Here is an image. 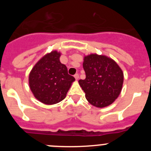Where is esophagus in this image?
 I'll return each mask as SVG.
<instances>
[{
	"instance_id": "1",
	"label": "esophagus",
	"mask_w": 151,
	"mask_h": 151,
	"mask_svg": "<svg viewBox=\"0 0 151 151\" xmlns=\"http://www.w3.org/2000/svg\"><path fill=\"white\" fill-rule=\"evenodd\" d=\"M75 78H76V80H78V78H79V76H78V74H76L74 76Z\"/></svg>"
}]
</instances>
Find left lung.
I'll list each match as a JSON object with an SVG mask.
<instances>
[{
  "mask_svg": "<svg viewBox=\"0 0 151 151\" xmlns=\"http://www.w3.org/2000/svg\"><path fill=\"white\" fill-rule=\"evenodd\" d=\"M83 68L86 78L80 79L78 84L87 101L99 108L112 104L122 88V69L112 58L97 54L84 57Z\"/></svg>",
  "mask_w": 151,
  "mask_h": 151,
  "instance_id": "obj_1",
  "label": "left lung"
}]
</instances>
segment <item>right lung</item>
Masks as SVG:
<instances>
[{"mask_svg": "<svg viewBox=\"0 0 151 151\" xmlns=\"http://www.w3.org/2000/svg\"><path fill=\"white\" fill-rule=\"evenodd\" d=\"M60 55L56 50L45 54L29 73V88L36 99L45 104H55L63 101L75 81L60 61Z\"/></svg>", "mask_w": 151, "mask_h": 151, "instance_id": "obj_1", "label": "right lung"}]
</instances>
